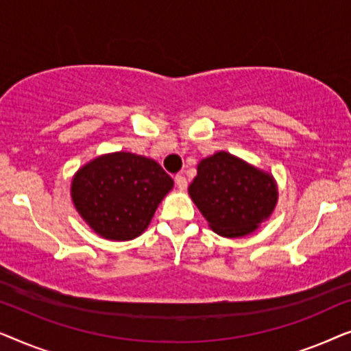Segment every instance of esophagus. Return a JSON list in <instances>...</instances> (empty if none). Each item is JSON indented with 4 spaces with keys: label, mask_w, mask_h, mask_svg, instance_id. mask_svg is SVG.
Listing matches in <instances>:
<instances>
[{
    "label": "esophagus",
    "mask_w": 351,
    "mask_h": 351,
    "mask_svg": "<svg viewBox=\"0 0 351 351\" xmlns=\"http://www.w3.org/2000/svg\"><path fill=\"white\" fill-rule=\"evenodd\" d=\"M174 184L179 190H185L186 185H189V182H186V177L184 174H177L174 177Z\"/></svg>",
    "instance_id": "esophagus-1"
}]
</instances>
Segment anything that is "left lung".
Wrapping results in <instances>:
<instances>
[{
	"label": "left lung",
	"mask_w": 351,
	"mask_h": 351,
	"mask_svg": "<svg viewBox=\"0 0 351 351\" xmlns=\"http://www.w3.org/2000/svg\"><path fill=\"white\" fill-rule=\"evenodd\" d=\"M189 193L215 233L244 237L273 213L278 190L270 174L227 152L198 165Z\"/></svg>",
	"instance_id": "left-lung-1"
}]
</instances>
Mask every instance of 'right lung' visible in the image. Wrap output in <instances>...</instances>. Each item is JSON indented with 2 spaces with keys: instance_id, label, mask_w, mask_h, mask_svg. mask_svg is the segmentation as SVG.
Listing matches in <instances>:
<instances>
[{
  "instance_id": "1",
  "label": "right lung",
  "mask_w": 351,
  "mask_h": 351,
  "mask_svg": "<svg viewBox=\"0 0 351 351\" xmlns=\"http://www.w3.org/2000/svg\"><path fill=\"white\" fill-rule=\"evenodd\" d=\"M172 185L171 176L156 161L119 152L81 167L71 182V198L95 233L126 241L148 227Z\"/></svg>"
}]
</instances>
